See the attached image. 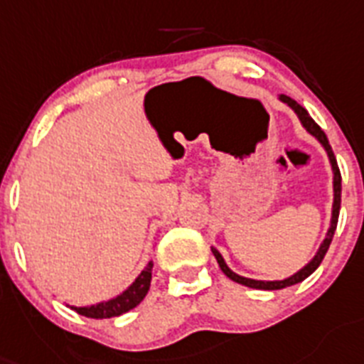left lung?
Returning <instances> with one entry per match:
<instances>
[{
    "mask_svg": "<svg viewBox=\"0 0 364 364\" xmlns=\"http://www.w3.org/2000/svg\"><path fill=\"white\" fill-rule=\"evenodd\" d=\"M277 100H279L281 103H285L287 107H291L292 111L296 112V116H298V120H300L301 127H304V129L307 131L311 136H314V139L318 140L320 146L323 148V151L328 154L329 164H331V172H333V203H331V218H329V229H328V233H326V239H323L322 244H320L318 252L314 253V257L311 259V261L307 262L304 268H300V270L296 272V274L285 277V279L264 281V279H252V277L239 276L237 272H233L231 268L228 267V262L224 261V257H222V253H220L218 250L210 248L213 250V253H215V257H216V261H218L220 268H222V272H224L229 279L235 281V283H240V285H244V287H250V289H262V291H277V289H285V287L296 285V283L304 281L305 277H309L311 274H313V272L320 267V262H322L323 255H326V252H328V248H329V244H331V240H333L335 229H337L338 210H341V172H338L337 159H335V155H333V149H331V146H329L328 136H326V133L320 129L318 125L314 124V120L309 116V112L305 111L301 105H298V103H296L292 97L285 96V94H279V96H277Z\"/></svg>",
    "mask_w": 364,
    "mask_h": 364,
    "instance_id": "1",
    "label": "left lung"
}]
</instances>
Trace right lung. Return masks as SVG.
<instances>
[{"label": "right lung", "instance_id": "add662e5", "mask_svg": "<svg viewBox=\"0 0 364 364\" xmlns=\"http://www.w3.org/2000/svg\"><path fill=\"white\" fill-rule=\"evenodd\" d=\"M151 268H154V261H149L144 267V270L136 276V279L124 292H120V294L111 298V300L100 301L96 305H87V307H77V305H70V307L73 311H77L79 314L87 316V318H112V316H120V314L127 313V311L135 309L136 305L144 300L149 291Z\"/></svg>", "mask_w": 364, "mask_h": 364}]
</instances>
